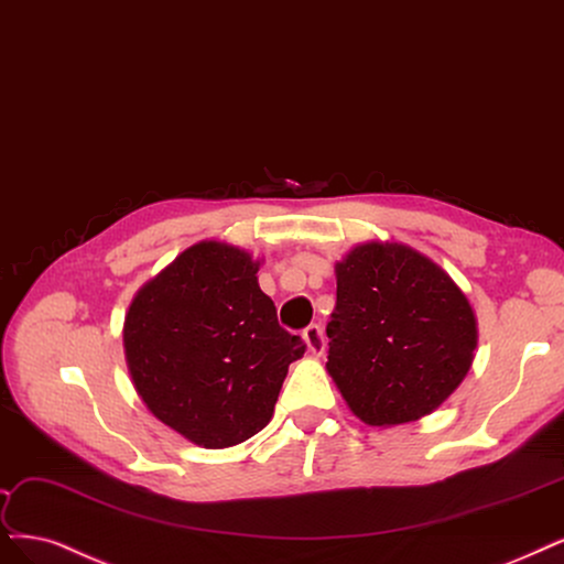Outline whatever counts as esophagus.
<instances>
[{"label": "esophagus", "mask_w": 564, "mask_h": 564, "mask_svg": "<svg viewBox=\"0 0 564 564\" xmlns=\"http://www.w3.org/2000/svg\"><path fill=\"white\" fill-rule=\"evenodd\" d=\"M303 338H305V345L310 352H313L315 357L324 355L326 349V336H324V328L319 324H310L305 332H303Z\"/></svg>", "instance_id": "1"}]
</instances>
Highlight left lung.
I'll list each match as a JSON object with an SVG mask.
<instances>
[{"label": "left lung", "instance_id": "8db88e82", "mask_svg": "<svg viewBox=\"0 0 564 564\" xmlns=\"http://www.w3.org/2000/svg\"><path fill=\"white\" fill-rule=\"evenodd\" d=\"M336 280L326 371L349 411L371 426L436 411L469 373L478 343L462 289L399 242L357 245L336 263Z\"/></svg>", "mask_w": 564, "mask_h": 564}]
</instances>
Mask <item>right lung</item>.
Here are the masks:
<instances>
[{
	"mask_svg": "<svg viewBox=\"0 0 564 564\" xmlns=\"http://www.w3.org/2000/svg\"><path fill=\"white\" fill-rule=\"evenodd\" d=\"M249 251L188 247L132 299L123 324L134 390L170 430L230 448L273 417L289 364L305 343L278 322Z\"/></svg>",
	"mask_w": 564,
	"mask_h": 564,
	"instance_id": "right-lung-1",
	"label": "right lung"
}]
</instances>
